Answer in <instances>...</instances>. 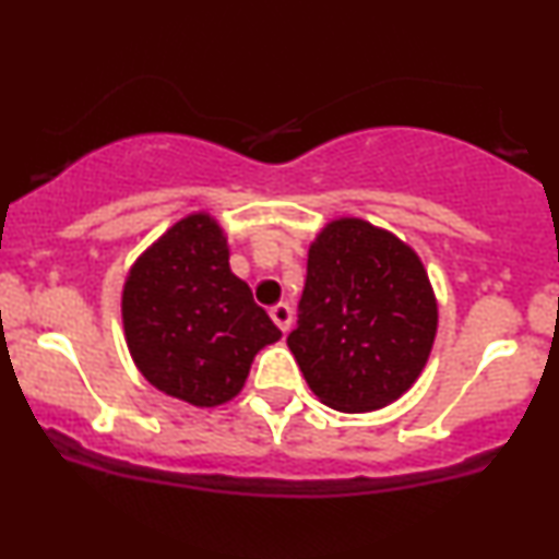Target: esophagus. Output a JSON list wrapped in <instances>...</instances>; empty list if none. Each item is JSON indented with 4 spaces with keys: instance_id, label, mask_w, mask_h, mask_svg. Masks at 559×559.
I'll return each instance as SVG.
<instances>
[{
    "instance_id": "obj_1",
    "label": "esophagus",
    "mask_w": 559,
    "mask_h": 559,
    "mask_svg": "<svg viewBox=\"0 0 559 559\" xmlns=\"http://www.w3.org/2000/svg\"><path fill=\"white\" fill-rule=\"evenodd\" d=\"M271 318H273V323L278 325V329L286 333L288 329H292V318H294V312H292V307L286 305V301H278V305L271 307Z\"/></svg>"
}]
</instances>
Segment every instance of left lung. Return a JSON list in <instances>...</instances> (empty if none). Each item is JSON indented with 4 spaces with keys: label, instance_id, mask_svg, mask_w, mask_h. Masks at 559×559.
Masks as SVG:
<instances>
[{
    "label": "left lung",
    "instance_id": "left-lung-1",
    "mask_svg": "<svg viewBox=\"0 0 559 559\" xmlns=\"http://www.w3.org/2000/svg\"><path fill=\"white\" fill-rule=\"evenodd\" d=\"M436 325L439 307L418 254L368 221L338 217L310 243L286 344L320 402L370 413L418 381Z\"/></svg>",
    "mask_w": 559,
    "mask_h": 559
}]
</instances>
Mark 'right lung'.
<instances>
[{
	"label": "right lung",
	"instance_id": "add662e5",
	"mask_svg": "<svg viewBox=\"0 0 559 559\" xmlns=\"http://www.w3.org/2000/svg\"><path fill=\"white\" fill-rule=\"evenodd\" d=\"M120 307L141 376L194 407L234 400L254 355L281 338L230 273L226 234L207 213L186 215L133 262Z\"/></svg>",
	"mask_w": 559,
	"mask_h": 559
}]
</instances>
